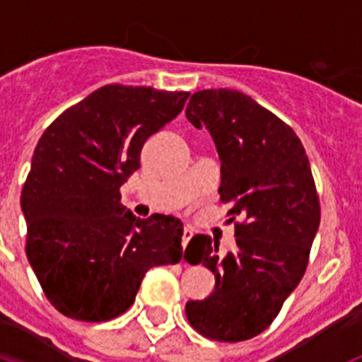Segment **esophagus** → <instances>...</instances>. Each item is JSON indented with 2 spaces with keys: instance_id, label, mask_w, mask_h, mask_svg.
<instances>
[{
  "instance_id": "1",
  "label": "esophagus",
  "mask_w": 362,
  "mask_h": 362,
  "mask_svg": "<svg viewBox=\"0 0 362 362\" xmlns=\"http://www.w3.org/2000/svg\"><path fill=\"white\" fill-rule=\"evenodd\" d=\"M192 235H194L192 228H185L183 230V241H181L183 248H187V245H188V241H190V239H192Z\"/></svg>"
}]
</instances>
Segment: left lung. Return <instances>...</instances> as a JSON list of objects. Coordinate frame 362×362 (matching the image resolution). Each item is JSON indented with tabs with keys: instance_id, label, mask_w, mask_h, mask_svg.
I'll use <instances>...</instances> for the list:
<instances>
[{
	"instance_id": "obj_1",
	"label": "left lung",
	"mask_w": 362,
	"mask_h": 362,
	"mask_svg": "<svg viewBox=\"0 0 362 362\" xmlns=\"http://www.w3.org/2000/svg\"><path fill=\"white\" fill-rule=\"evenodd\" d=\"M187 119L209 130L221 159L219 196L235 217V252L219 257L209 235H194L185 255L216 277L209 297L188 300L187 319L201 335L246 341L277 317L308 264L321 210L310 161L288 124L230 88L192 94Z\"/></svg>"
}]
</instances>
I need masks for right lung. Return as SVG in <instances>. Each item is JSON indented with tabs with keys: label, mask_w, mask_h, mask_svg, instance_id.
Returning <instances> with one entry per match:
<instances>
[{
	"label": "right lung",
	"mask_w": 362,
	"mask_h": 362,
	"mask_svg": "<svg viewBox=\"0 0 362 362\" xmlns=\"http://www.w3.org/2000/svg\"><path fill=\"white\" fill-rule=\"evenodd\" d=\"M188 92L107 85L45 130L21 192L27 257L47 299L66 317L108 321L132 306L146 272L183 257V223L139 219L121 185L148 137L183 110Z\"/></svg>",
	"instance_id": "add662e5"
}]
</instances>
